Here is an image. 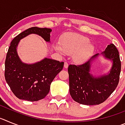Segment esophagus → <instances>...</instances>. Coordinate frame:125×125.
I'll return each mask as SVG.
<instances>
[{
	"label": "esophagus",
	"instance_id": "obj_1",
	"mask_svg": "<svg viewBox=\"0 0 125 125\" xmlns=\"http://www.w3.org/2000/svg\"><path fill=\"white\" fill-rule=\"evenodd\" d=\"M64 68H66V69H67V68H68V63L67 62H64Z\"/></svg>",
	"mask_w": 125,
	"mask_h": 125
}]
</instances>
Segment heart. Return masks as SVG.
<instances>
[{
	"mask_svg": "<svg viewBox=\"0 0 125 125\" xmlns=\"http://www.w3.org/2000/svg\"><path fill=\"white\" fill-rule=\"evenodd\" d=\"M87 37L75 34H68L62 38L61 47L56 46L58 52H64L67 54H73V60L76 64L84 62L93 54L94 47L89 43Z\"/></svg>",
	"mask_w": 125,
	"mask_h": 125,
	"instance_id": "heart-1",
	"label": "heart"
}]
</instances>
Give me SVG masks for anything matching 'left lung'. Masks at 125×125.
<instances>
[{
  "label": "left lung",
  "mask_w": 125,
  "mask_h": 125,
  "mask_svg": "<svg viewBox=\"0 0 125 125\" xmlns=\"http://www.w3.org/2000/svg\"><path fill=\"white\" fill-rule=\"evenodd\" d=\"M99 55L112 62L110 72L94 76L91 73L92 62ZM69 93L76 102L86 105L100 104L108 99L118 84L121 61L118 49L113 44L108 45L104 51L96 54L83 64L68 67Z\"/></svg>",
  "instance_id": "8db88e82"
}]
</instances>
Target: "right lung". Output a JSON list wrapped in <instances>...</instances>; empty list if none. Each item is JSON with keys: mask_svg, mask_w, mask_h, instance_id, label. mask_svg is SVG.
I'll return each mask as SVG.
<instances>
[{"mask_svg": "<svg viewBox=\"0 0 125 125\" xmlns=\"http://www.w3.org/2000/svg\"><path fill=\"white\" fill-rule=\"evenodd\" d=\"M51 31L48 28L31 27L11 42L5 61V78L13 93L20 100L36 101L45 98L52 81L63 68L64 62L47 57L36 63H24L17 54V46L22 39L35 34L50 42Z\"/></svg>", "mask_w": 125, "mask_h": 125, "instance_id": "1", "label": "right lung"}]
</instances>
